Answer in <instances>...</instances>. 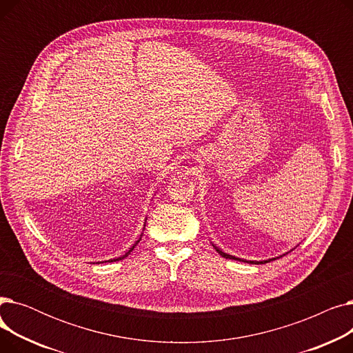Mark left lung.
<instances>
[{
  "label": "left lung",
  "mask_w": 353,
  "mask_h": 353,
  "mask_svg": "<svg viewBox=\"0 0 353 353\" xmlns=\"http://www.w3.org/2000/svg\"><path fill=\"white\" fill-rule=\"evenodd\" d=\"M213 245V243H212ZM213 248L216 249V252L220 254V256H223V257H226V259H233V261H242V262H246V263H250V265H263V263H268V262H270V261H274L276 257H272V259H268V261H246V259H240V257H236V256H233V254H229V253H225L223 250H220L217 246H214L213 245Z\"/></svg>",
  "instance_id": "left-lung-1"
}]
</instances>
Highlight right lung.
Listing matches in <instances>:
<instances>
[{"instance_id": "right-lung-1", "label": "right lung", "mask_w": 353, "mask_h": 353, "mask_svg": "<svg viewBox=\"0 0 353 353\" xmlns=\"http://www.w3.org/2000/svg\"><path fill=\"white\" fill-rule=\"evenodd\" d=\"M144 228H145V225H144ZM144 228H143V230H144ZM141 236H143V233L140 234V239L137 240V242H136V243H134V245H133L132 248H130V249H128V252H125V253H124L123 256H120V257H116V259H110V261H107V262H116V261H121V259H124L125 256H128V254H130V252H132V250H133V249H134V248L137 246V243L140 242V240H141Z\"/></svg>"}]
</instances>
